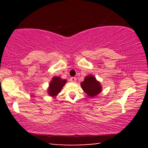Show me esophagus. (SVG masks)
<instances>
[{
	"mask_svg": "<svg viewBox=\"0 0 148 148\" xmlns=\"http://www.w3.org/2000/svg\"><path fill=\"white\" fill-rule=\"evenodd\" d=\"M70 80H71V81L72 82H76V77H71V79H70Z\"/></svg>",
	"mask_w": 148,
	"mask_h": 148,
	"instance_id": "34e87169",
	"label": "esophagus"
}]
</instances>
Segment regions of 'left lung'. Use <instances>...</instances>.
I'll return each mask as SVG.
<instances>
[{
  "label": "left lung",
  "mask_w": 148,
  "mask_h": 148,
  "mask_svg": "<svg viewBox=\"0 0 148 148\" xmlns=\"http://www.w3.org/2000/svg\"><path fill=\"white\" fill-rule=\"evenodd\" d=\"M82 88L88 96L93 97L101 91V86L96 78L92 76H88L85 77L84 81L81 83Z\"/></svg>",
  "instance_id": "obj_1"
}]
</instances>
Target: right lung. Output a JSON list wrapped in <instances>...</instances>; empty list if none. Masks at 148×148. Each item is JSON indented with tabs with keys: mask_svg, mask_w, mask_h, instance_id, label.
Returning <instances> with one entry per match:
<instances>
[{
	"mask_svg": "<svg viewBox=\"0 0 148 148\" xmlns=\"http://www.w3.org/2000/svg\"><path fill=\"white\" fill-rule=\"evenodd\" d=\"M66 79H62L59 77L55 76L49 84L48 88V93L50 96L54 97L61 92L62 87L66 84Z\"/></svg>",
	"mask_w": 148,
	"mask_h": 148,
	"instance_id": "obj_1",
	"label": "right lung"
}]
</instances>
